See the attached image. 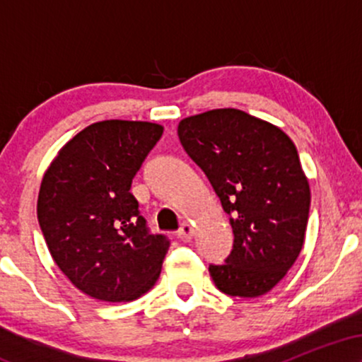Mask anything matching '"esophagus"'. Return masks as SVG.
<instances>
[{"label": "esophagus", "instance_id": "obj_1", "mask_svg": "<svg viewBox=\"0 0 362 362\" xmlns=\"http://www.w3.org/2000/svg\"><path fill=\"white\" fill-rule=\"evenodd\" d=\"M194 235V226L190 223H182L180 230H178V238L182 240V242H189L190 238H192Z\"/></svg>", "mask_w": 362, "mask_h": 362}]
</instances>
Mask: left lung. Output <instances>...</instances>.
<instances>
[{
    "instance_id": "1",
    "label": "left lung",
    "mask_w": 362,
    "mask_h": 362,
    "mask_svg": "<svg viewBox=\"0 0 362 362\" xmlns=\"http://www.w3.org/2000/svg\"><path fill=\"white\" fill-rule=\"evenodd\" d=\"M178 138L233 228V250L209 265L216 288L240 298L269 293L305 243L311 195L296 146L279 127L238 109L180 120Z\"/></svg>"
}]
</instances>
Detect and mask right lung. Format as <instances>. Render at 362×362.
I'll use <instances>...</instances> for the list:
<instances>
[{
	"label": "right lung",
	"instance_id": "add662e5",
	"mask_svg": "<svg viewBox=\"0 0 362 362\" xmlns=\"http://www.w3.org/2000/svg\"><path fill=\"white\" fill-rule=\"evenodd\" d=\"M160 124L102 120L61 148L44 173L37 218L54 262L81 293L120 303L155 286L170 242L151 235L131 184Z\"/></svg>",
	"mask_w": 362,
	"mask_h": 362
}]
</instances>
